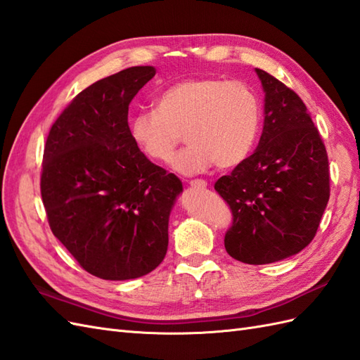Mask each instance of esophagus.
<instances>
[{
	"label": "esophagus",
	"mask_w": 360,
	"mask_h": 360,
	"mask_svg": "<svg viewBox=\"0 0 360 360\" xmlns=\"http://www.w3.org/2000/svg\"><path fill=\"white\" fill-rule=\"evenodd\" d=\"M189 186L191 188H197V189H205L207 186V181L203 179H195V180H191L189 181Z\"/></svg>",
	"instance_id": "esophagus-1"
}]
</instances>
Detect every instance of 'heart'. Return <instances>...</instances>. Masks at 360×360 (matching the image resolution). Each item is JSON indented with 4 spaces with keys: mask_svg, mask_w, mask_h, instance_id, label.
<instances>
[{
    "mask_svg": "<svg viewBox=\"0 0 360 360\" xmlns=\"http://www.w3.org/2000/svg\"><path fill=\"white\" fill-rule=\"evenodd\" d=\"M261 105L248 84L220 77H195L157 94L154 110L129 119V136L148 159L166 163L181 139L188 146L174 157L172 168L185 175L233 168L255 146Z\"/></svg>",
    "mask_w": 360,
    "mask_h": 360,
    "instance_id": "b5f03b06",
    "label": "heart"
}]
</instances>
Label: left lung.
I'll list each match as a JSON object with an SVG mask.
<instances>
[{"mask_svg":"<svg viewBox=\"0 0 360 360\" xmlns=\"http://www.w3.org/2000/svg\"><path fill=\"white\" fill-rule=\"evenodd\" d=\"M257 75L266 93L258 148L215 183L233 220L224 248L255 266L309 246L330 198L327 150L305 103L264 70Z\"/></svg>","mask_w":360,"mask_h":360,"instance_id":"1","label":"left lung"}]
</instances>
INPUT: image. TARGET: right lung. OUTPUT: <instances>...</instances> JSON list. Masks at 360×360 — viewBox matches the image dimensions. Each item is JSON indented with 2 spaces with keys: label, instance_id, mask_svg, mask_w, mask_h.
I'll use <instances>...</instances> for the list:
<instances>
[{
  "label": "right lung",
  "instance_id": "obj_1",
  "mask_svg": "<svg viewBox=\"0 0 360 360\" xmlns=\"http://www.w3.org/2000/svg\"><path fill=\"white\" fill-rule=\"evenodd\" d=\"M155 68L131 67L79 93L50 128L41 195L50 229L84 270L140 278L163 261L181 181L129 136L128 107Z\"/></svg>",
  "mask_w": 360,
  "mask_h": 360
}]
</instances>
